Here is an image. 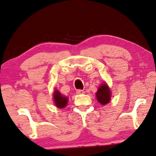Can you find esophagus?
Wrapping results in <instances>:
<instances>
[{
  "instance_id": "1",
  "label": "esophagus",
  "mask_w": 156,
  "mask_h": 156,
  "mask_svg": "<svg viewBox=\"0 0 156 156\" xmlns=\"http://www.w3.org/2000/svg\"><path fill=\"white\" fill-rule=\"evenodd\" d=\"M76 93H77L78 94H83L85 93V91L83 90H76Z\"/></svg>"
}]
</instances>
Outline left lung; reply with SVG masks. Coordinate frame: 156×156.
<instances>
[{
  "instance_id": "8db88e82",
  "label": "left lung",
  "mask_w": 156,
  "mask_h": 156,
  "mask_svg": "<svg viewBox=\"0 0 156 156\" xmlns=\"http://www.w3.org/2000/svg\"><path fill=\"white\" fill-rule=\"evenodd\" d=\"M96 97L98 101L101 105H105L111 100V93L108 86L106 83H102L97 90Z\"/></svg>"
}]
</instances>
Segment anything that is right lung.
Here are the masks:
<instances>
[{
	"label": "right lung",
	"instance_id": "right-lung-1",
	"mask_svg": "<svg viewBox=\"0 0 156 156\" xmlns=\"http://www.w3.org/2000/svg\"><path fill=\"white\" fill-rule=\"evenodd\" d=\"M53 99L55 106L59 108H63L66 106L69 99L66 97H64L57 90H55L53 94Z\"/></svg>",
	"mask_w": 156,
	"mask_h": 156
}]
</instances>
